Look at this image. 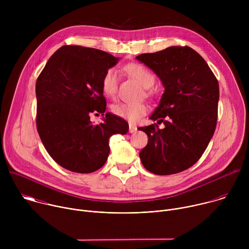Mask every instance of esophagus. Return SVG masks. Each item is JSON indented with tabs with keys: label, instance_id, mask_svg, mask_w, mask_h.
Masks as SVG:
<instances>
[{
	"label": "esophagus",
	"instance_id": "34e87169",
	"mask_svg": "<svg viewBox=\"0 0 249 249\" xmlns=\"http://www.w3.org/2000/svg\"><path fill=\"white\" fill-rule=\"evenodd\" d=\"M137 130H138V129H137V126H135V125H133V124H130V125H129V132H130V133H135Z\"/></svg>",
	"mask_w": 249,
	"mask_h": 249
}]
</instances>
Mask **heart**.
I'll use <instances>...</instances> for the list:
<instances>
[{"label": "heart", "instance_id": "obj_1", "mask_svg": "<svg viewBox=\"0 0 249 249\" xmlns=\"http://www.w3.org/2000/svg\"><path fill=\"white\" fill-rule=\"evenodd\" d=\"M125 71L144 89H150L155 84V75L143 65L131 63L125 66ZM101 87L106 95L113 96L116 93L118 73L115 69L111 68L106 71L102 78ZM112 111L115 115L129 122H136L147 113L148 106L142 102H119L112 106Z\"/></svg>", "mask_w": 249, "mask_h": 249}]
</instances>
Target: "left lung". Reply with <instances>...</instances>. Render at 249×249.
I'll use <instances>...</instances> for the list:
<instances>
[{
    "label": "left lung",
    "mask_w": 249,
    "mask_h": 249,
    "mask_svg": "<svg viewBox=\"0 0 249 249\" xmlns=\"http://www.w3.org/2000/svg\"><path fill=\"white\" fill-rule=\"evenodd\" d=\"M136 59L153 70L164 87L160 104L140 127L148 145L139 154L147 170L158 175L181 172L196 163L214 135L219 84L206 61L188 46H171ZM163 123L160 129L158 124Z\"/></svg>",
    "instance_id": "1"
}]
</instances>
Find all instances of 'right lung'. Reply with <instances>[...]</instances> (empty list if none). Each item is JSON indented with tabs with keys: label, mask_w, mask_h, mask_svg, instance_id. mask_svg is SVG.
Returning <instances> with one entry per match:
<instances>
[{
	"label": "right lung",
	"mask_w": 249,
	"mask_h": 249,
	"mask_svg": "<svg viewBox=\"0 0 249 249\" xmlns=\"http://www.w3.org/2000/svg\"><path fill=\"white\" fill-rule=\"evenodd\" d=\"M119 58L101 50L64 45L48 60L36 81V127L50 157L62 167L90 173L107 160L109 138L125 135L128 123L106 112L101 82ZM106 114L100 124L89 116Z\"/></svg>",
	"instance_id": "1"
}]
</instances>
